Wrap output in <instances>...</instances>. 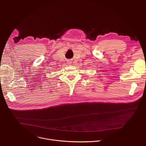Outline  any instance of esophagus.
I'll list each match as a JSON object with an SVG mask.
<instances>
[{"label": "esophagus", "instance_id": "obj_1", "mask_svg": "<svg viewBox=\"0 0 146 146\" xmlns=\"http://www.w3.org/2000/svg\"><path fill=\"white\" fill-rule=\"evenodd\" d=\"M68 63H69V64H70V63H71V62H68Z\"/></svg>", "mask_w": 146, "mask_h": 146}]
</instances>
